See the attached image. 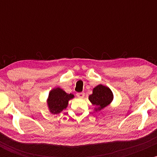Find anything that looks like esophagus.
I'll return each instance as SVG.
<instances>
[{"label": "esophagus", "instance_id": "1", "mask_svg": "<svg viewBox=\"0 0 157 157\" xmlns=\"http://www.w3.org/2000/svg\"><path fill=\"white\" fill-rule=\"evenodd\" d=\"M84 96H85V93L84 92L77 93V97H79V98H83Z\"/></svg>", "mask_w": 157, "mask_h": 157}]
</instances>
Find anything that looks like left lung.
I'll list each match as a JSON object with an SVG mask.
<instances>
[{"label":"left lung","instance_id":"left-lung-1","mask_svg":"<svg viewBox=\"0 0 157 157\" xmlns=\"http://www.w3.org/2000/svg\"><path fill=\"white\" fill-rule=\"evenodd\" d=\"M113 94L109 88L99 85L93 90V94L89 96V100L96 105V111H100L106 107L112 101Z\"/></svg>","mask_w":157,"mask_h":157}]
</instances>
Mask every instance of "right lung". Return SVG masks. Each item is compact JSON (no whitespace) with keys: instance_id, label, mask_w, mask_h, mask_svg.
Returning a JSON list of instances; mask_svg holds the SVG:
<instances>
[{"instance_id":"add662e5","label":"right lung","mask_w":157,"mask_h":157,"mask_svg":"<svg viewBox=\"0 0 157 157\" xmlns=\"http://www.w3.org/2000/svg\"><path fill=\"white\" fill-rule=\"evenodd\" d=\"M74 97L71 94L66 93L60 88L52 90L48 95V105L52 113H59L66 109L68 105V100Z\"/></svg>"}]
</instances>
